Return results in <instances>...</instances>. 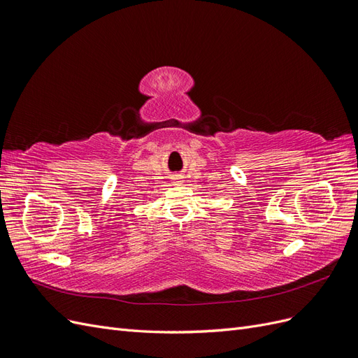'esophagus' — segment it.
<instances>
[{
	"mask_svg": "<svg viewBox=\"0 0 358 358\" xmlns=\"http://www.w3.org/2000/svg\"><path fill=\"white\" fill-rule=\"evenodd\" d=\"M171 180H173V183H178V182H182V178H180V176H178V178L171 179Z\"/></svg>",
	"mask_w": 358,
	"mask_h": 358,
	"instance_id": "esophagus-1",
	"label": "esophagus"
}]
</instances>
